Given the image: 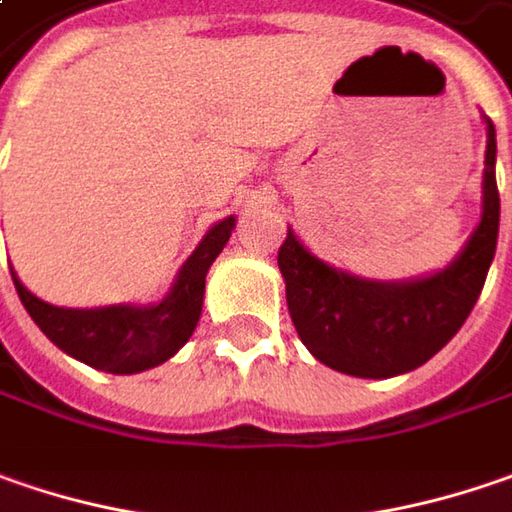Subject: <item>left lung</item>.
<instances>
[{
    "instance_id": "8db88e82",
    "label": "left lung",
    "mask_w": 512,
    "mask_h": 512,
    "mask_svg": "<svg viewBox=\"0 0 512 512\" xmlns=\"http://www.w3.org/2000/svg\"><path fill=\"white\" fill-rule=\"evenodd\" d=\"M487 123L481 221L447 268L380 282L334 268L288 230L279 247L288 311L305 348L351 377H397L423 366L458 334L484 288L499 242L496 129Z\"/></svg>"
}]
</instances>
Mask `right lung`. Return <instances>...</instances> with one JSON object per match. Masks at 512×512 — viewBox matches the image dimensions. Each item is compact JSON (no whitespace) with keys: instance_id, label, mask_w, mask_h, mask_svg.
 Instances as JSON below:
<instances>
[{"instance_id":"obj_1","label":"right lung","mask_w":512,"mask_h":512,"mask_svg":"<svg viewBox=\"0 0 512 512\" xmlns=\"http://www.w3.org/2000/svg\"><path fill=\"white\" fill-rule=\"evenodd\" d=\"M233 227L236 216L213 224L181 265L169 294L152 305L60 308L31 294L11 268L13 285L39 331L68 357L109 374H138L167 363L192 337L204 305L207 270L230 242Z\"/></svg>"}]
</instances>
